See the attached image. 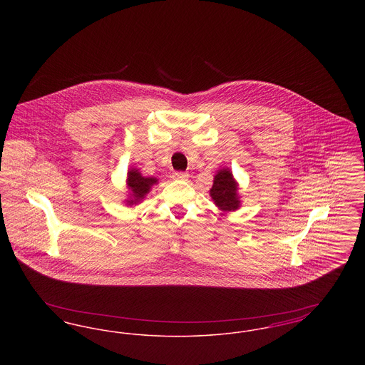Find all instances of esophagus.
Instances as JSON below:
<instances>
[{"instance_id":"esophagus-1","label":"esophagus","mask_w":365,"mask_h":365,"mask_svg":"<svg viewBox=\"0 0 365 365\" xmlns=\"http://www.w3.org/2000/svg\"><path fill=\"white\" fill-rule=\"evenodd\" d=\"M173 178L176 179V180H187V178H189V174L187 173H174L173 175Z\"/></svg>"}]
</instances>
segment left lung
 Here are the masks:
<instances>
[{"label":"left lung","instance_id":"8db88e82","mask_svg":"<svg viewBox=\"0 0 365 365\" xmlns=\"http://www.w3.org/2000/svg\"><path fill=\"white\" fill-rule=\"evenodd\" d=\"M209 194L220 210L231 212L237 210L241 205L238 195V183L228 168L219 170L217 174L215 175L213 186L209 190Z\"/></svg>","mask_w":365,"mask_h":365}]
</instances>
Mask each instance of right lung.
<instances>
[{
    "label": "right lung",
    "instance_id": "right-lung-1",
    "mask_svg": "<svg viewBox=\"0 0 365 365\" xmlns=\"http://www.w3.org/2000/svg\"><path fill=\"white\" fill-rule=\"evenodd\" d=\"M156 183V178H145L137 168H131L127 173V187L131 191L130 198L125 201L127 205H137Z\"/></svg>",
    "mask_w": 365,
    "mask_h": 365
}]
</instances>
